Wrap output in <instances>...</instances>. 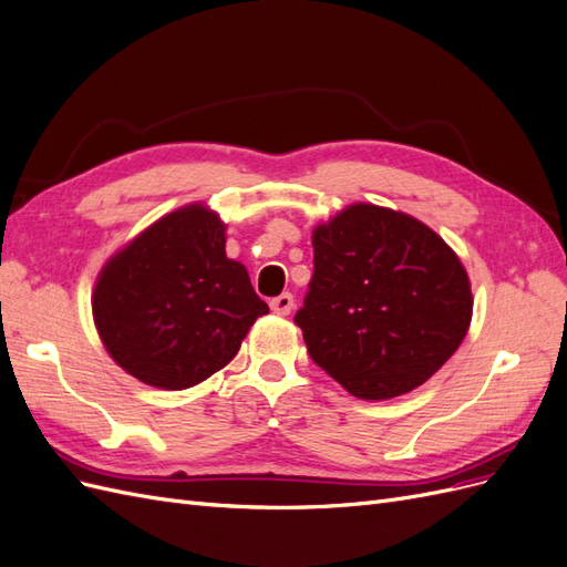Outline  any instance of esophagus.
Returning <instances> with one entry per match:
<instances>
[{
    "mask_svg": "<svg viewBox=\"0 0 567 567\" xmlns=\"http://www.w3.org/2000/svg\"><path fill=\"white\" fill-rule=\"evenodd\" d=\"M269 307H271L274 315L286 317V315L293 312L296 300H293V296H290V293H281V296H277V298H274V300L269 302Z\"/></svg>",
    "mask_w": 567,
    "mask_h": 567,
    "instance_id": "1",
    "label": "esophagus"
}]
</instances>
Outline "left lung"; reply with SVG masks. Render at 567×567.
I'll return each mask as SVG.
<instances>
[{
  "label": "left lung",
  "instance_id": "1",
  "mask_svg": "<svg viewBox=\"0 0 567 567\" xmlns=\"http://www.w3.org/2000/svg\"><path fill=\"white\" fill-rule=\"evenodd\" d=\"M315 274L296 315L307 352L359 400L423 385L473 317L468 274L416 217L354 203L312 231Z\"/></svg>",
  "mask_w": 567,
  "mask_h": 567
}]
</instances>
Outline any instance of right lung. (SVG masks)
Listing matches in <instances>:
<instances>
[{
    "instance_id": "1",
    "label": "right lung",
    "mask_w": 567,
    "mask_h": 567,
    "mask_svg": "<svg viewBox=\"0 0 567 567\" xmlns=\"http://www.w3.org/2000/svg\"><path fill=\"white\" fill-rule=\"evenodd\" d=\"M225 221L200 203L153 221L101 269L92 312L117 367L184 390L227 367L269 312L248 271L225 252Z\"/></svg>"
}]
</instances>
